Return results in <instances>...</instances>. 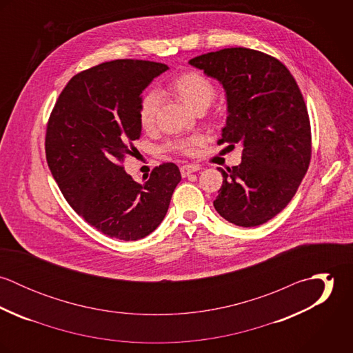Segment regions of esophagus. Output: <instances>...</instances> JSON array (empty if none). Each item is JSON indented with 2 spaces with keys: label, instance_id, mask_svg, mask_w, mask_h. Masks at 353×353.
<instances>
[{
  "label": "esophagus",
  "instance_id": "1",
  "mask_svg": "<svg viewBox=\"0 0 353 353\" xmlns=\"http://www.w3.org/2000/svg\"><path fill=\"white\" fill-rule=\"evenodd\" d=\"M200 170H201V167L199 164H185L181 167V174H182V176H188Z\"/></svg>",
  "mask_w": 353,
  "mask_h": 353
}]
</instances>
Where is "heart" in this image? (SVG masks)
<instances>
[{
  "label": "heart",
  "mask_w": 353,
  "mask_h": 353,
  "mask_svg": "<svg viewBox=\"0 0 353 353\" xmlns=\"http://www.w3.org/2000/svg\"><path fill=\"white\" fill-rule=\"evenodd\" d=\"M165 92L174 97L175 99L182 101L189 110L193 112L203 111L216 95V90L213 83L205 77L200 72L189 70L178 74L165 85ZM160 107V97L157 92H147L140 101L139 107V119L141 128L144 130H150L153 128L157 117V111ZM202 139L200 136L172 141L168 144L171 151L178 152L182 154L192 156L194 154L196 148L201 145Z\"/></svg>",
  "instance_id": "obj_1"
}]
</instances>
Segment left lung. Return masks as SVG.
<instances>
[{
    "mask_svg": "<svg viewBox=\"0 0 353 353\" xmlns=\"http://www.w3.org/2000/svg\"><path fill=\"white\" fill-rule=\"evenodd\" d=\"M216 79L227 98L220 143H241L242 161L224 171L213 201L217 213L239 227H256L295 196L311 159V129L302 92L274 57L246 48L202 54L189 61Z\"/></svg>",
    "mask_w": 353,
    "mask_h": 353,
    "instance_id": "8db88e82",
    "label": "left lung"
}]
</instances>
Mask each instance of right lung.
Here are the masks:
<instances>
[{
	"label": "right lung",
	"instance_id": "add662e5",
	"mask_svg": "<svg viewBox=\"0 0 353 353\" xmlns=\"http://www.w3.org/2000/svg\"><path fill=\"white\" fill-rule=\"evenodd\" d=\"M170 68L143 59H115L77 73L51 111L46 159L69 205L110 238L139 241L163 221L181 182L174 163L136 182L122 167L141 136L143 91Z\"/></svg>",
	"mask_w": 353,
	"mask_h": 353
}]
</instances>
